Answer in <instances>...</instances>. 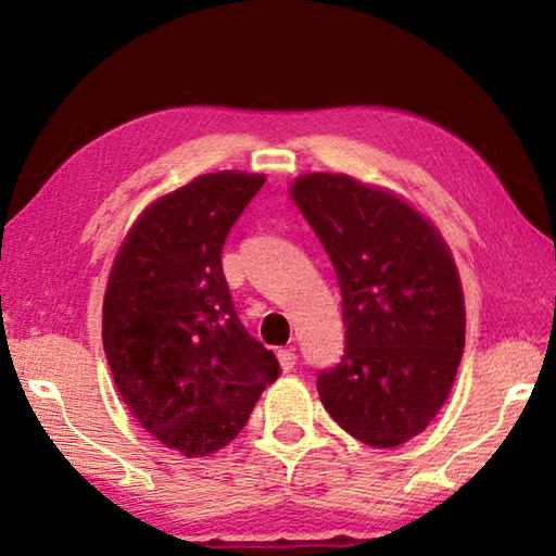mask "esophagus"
Returning a JSON list of instances; mask_svg holds the SVG:
<instances>
[{
    "mask_svg": "<svg viewBox=\"0 0 556 556\" xmlns=\"http://www.w3.org/2000/svg\"><path fill=\"white\" fill-rule=\"evenodd\" d=\"M277 357H279V365L285 370H291L296 365V353H294V348H281V351L277 353Z\"/></svg>",
    "mask_w": 556,
    "mask_h": 556,
    "instance_id": "1",
    "label": "esophagus"
}]
</instances>
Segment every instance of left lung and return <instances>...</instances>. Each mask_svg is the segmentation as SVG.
Masks as SVG:
<instances>
[{
	"mask_svg": "<svg viewBox=\"0 0 556 556\" xmlns=\"http://www.w3.org/2000/svg\"><path fill=\"white\" fill-rule=\"evenodd\" d=\"M333 262L345 351L318 372L324 407L363 444L392 448L446 402L466 343L464 294L446 242L421 215L345 174L291 186Z\"/></svg>",
	"mask_w": 556,
	"mask_h": 556,
	"instance_id": "obj_1",
	"label": "left lung"
}]
</instances>
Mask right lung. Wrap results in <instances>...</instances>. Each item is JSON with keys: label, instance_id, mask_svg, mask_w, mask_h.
<instances>
[{"label": "right lung", "instance_id": "1", "mask_svg": "<svg viewBox=\"0 0 556 556\" xmlns=\"http://www.w3.org/2000/svg\"><path fill=\"white\" fill-rule=\"evenodd\" d=\"M262 184L242 172L193 178L139 215L110 271L102 345L119 397L188 458L230 444L281 372L244 331L220 262Z\"/></svg>", "mask_w": 556, "mask_h": 556}]
</instances>
